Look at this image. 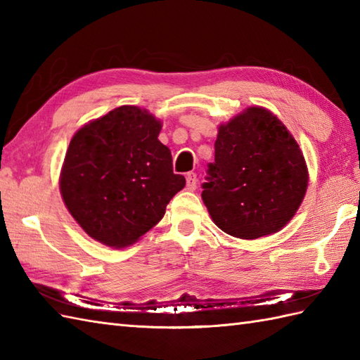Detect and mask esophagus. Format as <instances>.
I'll use <instances>...</instances> for the list:
<instances>
[{
  "mask_svg": "<svg viewBox=\"0 0 360 360\" xmlns=\"http://www.w3.org/2000/svg\"><path fill=\"white\" fill-rule=\"evenodd\" d=\"M186 181H187V188L188 190H195L196 188V184H198L196 173H187Z\"/></svg>",
  "mask_w": 360,
  "mask_h": 360,
  "instance_id": "34e87169",
  "label": "esophagus"
}]
</instances>
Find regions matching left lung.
Segmentation results:
<instances>
[{
	"instance_id": "8db88e82",
	"label": "left lung",
	"mask_w": 360,
	"mask_h": 360,
	"mask_svg": "<svg viewBox=\"0 0 360 360\" xmlns=\"http://www.w3.org/2000/svg\"><path fill=\"white\" fill-rule=\"evenodd\" d=\"M207 179L201 198L213 223L235 238L257 240L294 218L309 174L283 122L263 106H249L218 127Z\"/></svg>"
}]
</instances>
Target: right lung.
Here are the masks:
<instances>
[{
  "mask_svg": "<svg viewBox=\"0 0 360 360\" xmlns=\"http://www.w3.org/2000/svg\"><path fill=\"white\" fill-rule=\"evenodd\" d=\"M162 120L124 105L79 128L60 172L68 212L91 238L131 246L165 215L186 178L173 173L172 151L158 139Z\"/></svg>",
  "mask_w": 360,
  "mask_h": 360,
  "instance_id": "obj_1",
  "label": "right lung"
}]
</instances>
